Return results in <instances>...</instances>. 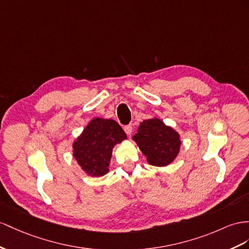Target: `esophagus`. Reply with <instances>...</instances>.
Listing matches in <instances>:
<instances>
[{"label":"esophagus","instance_id":"34e87169","mask_svg":"<svg viewBox=\"0 0 249 249\" xmlns=\"http://www.w3.org/2000/svg\"><path fill=\"white\" fill-rule=\"evenodd\" d=\"M124 130L127 133V136H131V133L133 131V127H132L131 124L130 125H127V126L124 127Z\"/></svg>","mask_w":249,"mask_h":249}]
</instances>
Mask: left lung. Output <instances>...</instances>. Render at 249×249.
Masks as SVG:
<instances>
[{"instance_id":"left-lung-1","label":"left lung","mask_w":249,"mask_h":249,"mask_svg":"<svg viewBox=\"0 0 249 249\" xmlns=\"http://www.w3.org/2000/svg\"><path fill=\"white\" fill-rule=\"evenodd\" d=\"M132 140L152 166H167L180 152V133L157 117L140 123Z\"/></svg>"}]
</instances>
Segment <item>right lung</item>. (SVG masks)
<instances>
[{
	"label": "right lung",
	"instance_id": "right-lung-1",
	"mask_svg": "<svg viewBox=\"0 0 249 249\" xmlns=\"http://www.w3.org/2000/svg\"><path fill=\"white\" fill-rule=\"evenodd\" d=\"M127 139L112 119L93 118L72 143V156L89 177H102L109 171L112 149Z\"/></svg>",
	"mask_w": 249,
	"mask_h": 249
}]
</instances>
